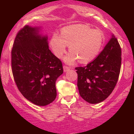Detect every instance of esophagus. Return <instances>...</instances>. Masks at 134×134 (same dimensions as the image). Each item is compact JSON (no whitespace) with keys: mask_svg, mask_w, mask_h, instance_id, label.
I'll return each instance as SVG.
<instances>
[{"mask_svg":"<svg viewBox=\"0 0 134 134\" xmlns=\"http://www.w3.org/2000/svg\"><path fill=\"white\" fill-rule=\"evenodd\" d=\"M63 68H64V71L65 72L69 71V70H70V68H69V67H67V66H65V65H64Z\"/></svg>","mask_w":134,"mask_h":134,"instance_id":"34e87169","label":"esophagus"}]
</instances>
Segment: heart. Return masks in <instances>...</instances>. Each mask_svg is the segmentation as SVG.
Instances as JSON below:
<instances>
[{
  "mask_svg": "<svg viewBox=\"0 0 134 134\" xmlns=\"http://www.w3.org/2000/svg\"><path fill=\"white\" fill-rule=\"evenodd\" d=\"M103 43V35L100 31L85 24H76L62 28L61 35L53 33L50 46L55 56L62 58L69 45L70 52L64 57V61L72 65L78 60L82 64L93 60L99 53Z\"/></svg>",
  "mask_w": 134,
  "mask_h": 134,
  "instance_id": "obj_1",
  "label": "heart"
}]
</instances>
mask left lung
Returning <instances> with one entry per match:
<instances>
[{
  "instance_id": "1",
  "label": "left lung",
  "mask_w": 134,
  "mask_h": 134,
  "mask_svg": "<svg viewBox=\"0 0 134 134\" xmlns=\"http://www.w3.org/2000/svg\"><path fill=\"white\" fill-rule=\"evenodd\" d=\"M121 48L114 35L98 56L85 67H76L79 94L87 102H102L114 90L120 72Z\"/></svg>"
}]
</instances>
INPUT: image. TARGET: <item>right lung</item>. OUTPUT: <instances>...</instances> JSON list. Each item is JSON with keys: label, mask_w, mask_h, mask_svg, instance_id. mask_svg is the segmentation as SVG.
Listing matches in <instances>:
<instances>
[{"label": "right lung", "mask_w": 134, "mask_h": 134, "mask_svg": "<svg viewBox=\"0 0 134 134\" xmlns=\"http://www.w3.org/2000/svg\"><path fill=\"white\" fill-rule=\"evenodd\" d=\"M41 27L27 25L18 32L11 52L14 79L27 100L46 106L57 96L55 82L63 74L61 61L49 50L47 35Z\"/></svg>", "instance_id": "add662e5"}]
</instances>
